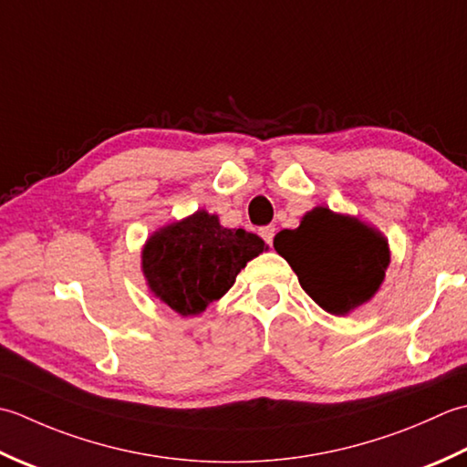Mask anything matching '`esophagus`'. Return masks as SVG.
I'll use <instances>...</instances> for the list:
<instances>
[{"label": "esophagus", "mask_w": 467, "mask_h": 467, "mask_svg": "<svg viewBox=\"0 0 467 467\" xmlns=\"http://www.w3.org/2000/svg\"><path fill=\"white\" fill-rule=\"evenodd\" d=\"M274 234H275V227H274V225H264V227H260V235L264 237L265 244H272Z\"/></svg>", "instance_id": "obj_1"}]
</instances>
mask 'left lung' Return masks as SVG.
Returning <instances> with one entry per match:
<instances>
[{
  "label": "left lung",
  "instance_id": "8db88e82",
  "mask_svg": "<svg viewBox=\"0 0 467 467\" xmlns=\"http://www.w3.org/2000/svg\"><path fill=\"white\" fill-rule=\"evenodd\" d=\"M274 247L302 290L335 317L373 300L391 264L389 240L375 225L327 205L304 213L296 230L275 234Z\"/></svg>",
  "mask_w": 467,
  "mask_h": 467
}]
</instances>
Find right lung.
Here are the masks:
<instances>
[{"label":"right lung","mask_w":467,"mask_h":467,"mask_svg":"<svg viewBox=\"0 0 467 467\" xmlns=\"http://www.w3.org/2000/svg\"><path fill=\"white\" fill-rule=\"evenodd\" d=\"M268 245L260 235L230 230L205 209L161 225L140 250L150 294L181 317H197L234 286L245 264Z\"/></svg>","instance_id":"add662e5"}]
</instances>
